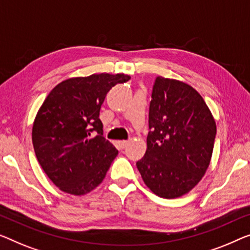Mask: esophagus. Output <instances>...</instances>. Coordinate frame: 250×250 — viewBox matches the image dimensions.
I'll return each mask as SVG.
<instances>
[{
	"instance_id": "34e87169",
	"label": "esophagus",
	"mask_w": 250,
	"mask_h": 250,
	"mask_svg": "<svg viewBox=\"0 0 250 250\" xmlns=\"http://www.w3.org/2000/svg\"><path fill=\"white\" fill-rule=\"evenodd\" d=\"M118 145H119V147H120V148H125L126 145H128V141H126V140H119Z\"/></svg>"
}]
</instances>
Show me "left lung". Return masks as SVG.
Instances as JSON below:
<instances>
[{"label":"left lung","mask_w":250,"mask_h":250,"mask_svg":"<svg viewBox=\"0 0 250 250\" xmlns=\"http://www.w3.org/2000/svg\"><path fill=\"white\" fill-rule=\"evenodd\" d=\"M151 98L147 150L137 168L152 193L176 199L206 174L217 125L202 96L184 82L158 76Z\"/></svg>","instance_id":"obj_1"}]
</instances>
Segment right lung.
I'll use <instances>...</instances> for the list:
<instances>
[{
    "label": "right lung",
    "mask_w": 250,
    "mask_h": 250,
    "mask_svg": "<svg viewBox=\"0 0 250 250\" xmlns=\"http://www.w3.org/2000/svg\"><path fill=\"white\" fill-rule=\"evenodd\" d=\"M125 74L72 77L51 89L37 113L32 144L43 172L61 191L84 195L102 183L118 150L103 137L100 109ZM95 131L98 135L92 137Z\"/></svg>",
    "instance_id": "right-lung-1"
}]
</instances>
